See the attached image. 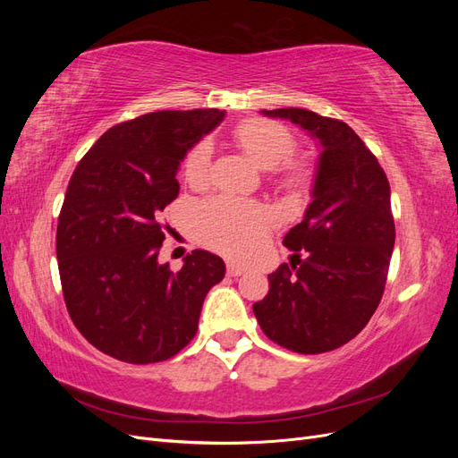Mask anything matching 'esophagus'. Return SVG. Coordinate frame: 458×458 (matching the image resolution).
I'll list each match as a JSON object with an SVG mask.
<instances>
[{"instance_id": "1", "label": "esophagus", "mask_w": 458, "mask_h": 458, "mask_svg": "<svg viewBox=\"0 0 458 458\" xmlns=\"http://www.w3.org/2000/svg\"><path fill=\"white\" fill-rule=\"evenodd\" d=\"M246 271V267H242V266H237V263H227V273L231 275V276H239V275H242Z\"/></svg>"}]
</instances>
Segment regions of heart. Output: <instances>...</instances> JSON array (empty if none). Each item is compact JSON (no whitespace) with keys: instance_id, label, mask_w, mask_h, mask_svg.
Instances as JSON below:
<instances>
[{"instance_id":"1","label":"heart","mask_w":458,"mask_h":458,"mask_svg":"<svg viewBox=\"0 0 458 458\" xmlns=\"http://www.w3.org/2000/svg\"><path fill=\"white\" fill-rule=\"evenodd\" d=\"M233 140L246 158L263 172H276L284 185H301L308 172L298 162H290L296 141L281 123L267 120L242 122L233 131ZM212 148L210 143H199L189 152L183 172L191 185H204L210 172ZM197 233L202 242L231 258H250L266 239L269 214L256 204L217 197L199 206Z\"/></svg>"}]
</instances>
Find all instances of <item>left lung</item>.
Wrapping results in <instances>:
<instances>
[{"instance_id": "1", "label": "left lung", "mask_w": 458, "mask_h": 458, "mask_svg": "<svg viewBox=\"0 0 458 458\" xmlns=\"http://www.w3.org/2000/svg\"><path fill=\"white\" fill-rule=\"evenodd\" d=\"M261 114L308 131L318 160L311 202L283 241L293 269L283 263L267 275L269 293L252 310L266 336L283 348L336 350L365 328L384 293L395 242L390 183L345 122L306 108Z\"/></svg>"}]
</instances>
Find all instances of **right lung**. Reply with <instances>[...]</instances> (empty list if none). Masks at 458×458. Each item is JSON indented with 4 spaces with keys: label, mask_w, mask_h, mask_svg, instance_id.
<instances>
[{
    "label": "right lung",
    "mask_w": 458,
    "mask_h": 458,
    "mask_svg": "<svg viewBox=\"0 0 458 458\" xmlns=\"http://www.w3.org/2000/svg\"><path fill=\"white\" fill-rule=\"evenodd\" d=\"M225 110H158L105 131L80 160L57 225L66 310L97 350L158 363L195 338L202 303L225 276L219 256L195 250L177 273L160 263V214L179 195L187 152Z\"/></svg>",
    "instance_id": "add662e5"
}]
</instances>
